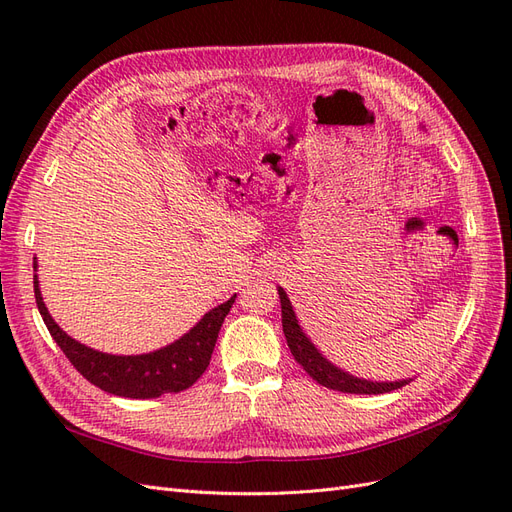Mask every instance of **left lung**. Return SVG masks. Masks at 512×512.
I'll list each match as a JSON object with an SVG mask.
<instances>
[{
    "instance_id": "8db88e82",
    "label": "left lung",
    "mask_w": 512,
    "mask_h": 512,
    "mask_svg": "<svg viewBox=\"0 0 512 512\" xmlns=\"http://www.w3.org/2000/svg\"><path fill=\"white\" fill-rule=\"evenodd\" d=\"M280 301H282V327L288 348L297 361L309 376H312L318 384L327 386V389L333 391H342V393H359V395H380V393H391L395 389H401V386L408 384L406 380L399 382H369L354 378L346 371L337 369L331 365L324 356L314 348V344L309 342L305 333L301 331L297 316L292 312V305L286 297V292L280 288Z\"/></svg>"
}]
</instances>
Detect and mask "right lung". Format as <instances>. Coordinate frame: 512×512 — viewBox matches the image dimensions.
Wrapping results in <instances>:
<instances>
[{
	"label": "right lung",
	"instance_id": "add662e5",
	"mask_svg": "<svg viewBox=\"0 0 512 512\" xmlns=\"http://www.w3.org/2000/svg\"><path fill=\"white\" fill-rule=\"evenodd\" d=\"M34 294L46 329L53 335L57 346L64 350L74 369L98 389L130 399H151L164 393H177L188 389L203 376L211 361L215 342H218L222 322L237 299L235 294L226 303L211 309L190 333H185L175 344L149 354L115 356L74 342L70 335L57 327L49 309L44 307L36 275Z\"/></svg>",
	"mask_w": 512,
	"mask_h": 512
}]
</instances>
